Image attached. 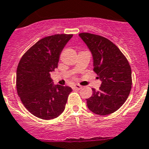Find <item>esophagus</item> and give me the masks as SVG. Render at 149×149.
Wrapping results in <instances>:
<instances>
[{"label":"esophagus","instance_id":"obj_1","mask_svg":"<svg viewBox=\"0 0 149 149\" xmlns=\"http://www.w3.org/2000/svg\"><path fill=\"white\" fill-rule=\"evenodd\" d=\"M72 88H73L74 90H80L81 88V86L79 85V84H74V85H73Z\"/></svg>","mask_w":149,"mask_h":149}]
</instances>
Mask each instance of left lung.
Returning a JSON list of instances; mask_svg holds the SVG:
<instances>
[{"mask_svg": "<svg viewBox=\"0 0 149 149\" xmlns=\"http://www.w3.org/2000/svg\"><path fill=\"white\" fill-rule=\"evenodd\" d=\"M80 38L91 52L94 71L101 81L99 91L86 99L88 107L98 115L116 111L126 102L132 87V71L125 55L109 39L91 33H81Z\"/></svg>", "mask_w": 149, "mask_h": 149, "instance_id": "obj_1", "label": "left lung"}]
</instances>
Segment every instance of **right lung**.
<instances>
[{
	"label": "right lung",
	"instance_id": "add662e5",
	"mask_svg": "<svg viewBox=\"0 0 149 149\" xmlns=\"http://www.w3.org/2000/svg\"><path fill=\"white\" fill-rule=\"evenodd\" d=\"M72 34L46 36L21 58L17 69V90L22 103L33 115L52 120L62 113L72 89L54 84L50 73L58 68L59 57Z\"/></svg>",
	"mask_w": 149,
	"mask_h": 149
}]
</instances>
